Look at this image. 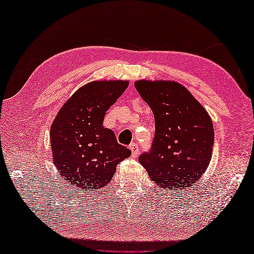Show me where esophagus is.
Wrapping results in <instances>:
<instances>
[{
    "label": "esophagus",
    "instance_id": "esophagus-1",
    "mask_svg": "<svg viewBox=\"0 0 254 254\" xmlns=\"http://www.w3.org/2000/svg\"><path fill=\"white\" fill-rule=\"evenodd\" d=\"M128 148L131 149L133 157H137L138 153H139V148L137 146V144L136 143H132V144H130V146H128Z\"/></svg>",
    "mask_w": 254,
    "mask_h": 254
}]
</instances>
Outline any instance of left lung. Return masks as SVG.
Returning a JSON list of instances; mask_svg holds the SVG:
<instances>
[{
	"label": "left lung",
	"mask_w": 254,
	"mask_h": 254,
	"mask_svg": "<svg viewBox=\"0 0 254 254\" xmlns=\"http://www.w3.org/2000/svg\"><path fill=\"white\" fill-rule=\"evenodd\" d=\"M134 85L154 113L156 130L152 149L139 163L166 190L194 185L212 159L214 128L207 111L177 82L141 79Z\"/></svg>",
	"instance_id": "obj_1"
}]
</instances>
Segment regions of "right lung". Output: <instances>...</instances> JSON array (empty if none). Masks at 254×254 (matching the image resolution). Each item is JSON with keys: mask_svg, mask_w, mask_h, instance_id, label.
Here are the masks:
<instances>
[{"mask_svg": "<svg viewBox=\"0 0 254 254\" xmlns=\"http://www.w3.org/2000/svg\"><path fill=\"white\" fill-rule=\"evenodd\" d=\"M127 80H94L82 86L59 111L50 130L53 164L62 179L79 191H96L109 183L117 165L131 150L117 141L104 123Z\"/></svg>", "mask_w": 254, "mask_h": 254, "instance_id": "add662e5", "label": "right lung"}]
</instances>
